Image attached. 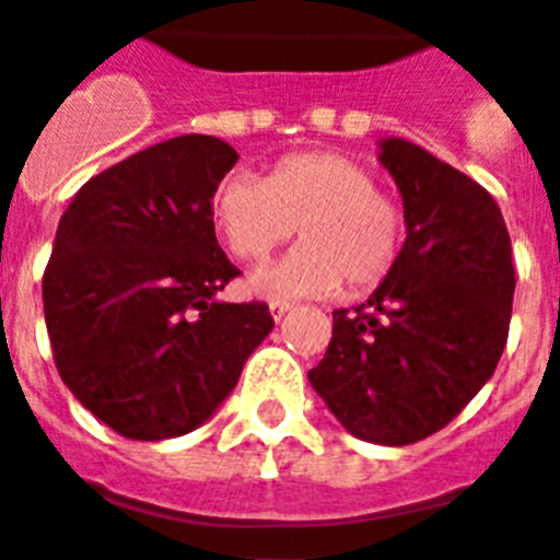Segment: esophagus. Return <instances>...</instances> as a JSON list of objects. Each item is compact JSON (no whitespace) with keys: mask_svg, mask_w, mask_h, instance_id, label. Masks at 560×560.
Masks as SVG:
<instances>
[{"mask_svg":"<svg viewBox=\"0 0 560 560\" xmlns=\"http://www.w3.org/2000/svg\"><path fill=\"white\" fill-rule=\"evenodd\" d=\"M270 314H272V319L279 323L281 316L290 314V302H270Z\"/></svg>","mask_w":560,"mask_h":560,"instance_id":"obj_1","label":"esophagus"}]
</instances>
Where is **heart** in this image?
<instances>
[{
	"mask_svg": "<svg viewBox=\"0 0 560 560\" xmlns=\"http://www.w3.org/2000/svg\"><path fill=\"white\" fill-rule=\"evenodd\" d=\"M220 237L237 258L261 261L299 226L302 244L249 276L264 299L328 296L342 279L351 293L377 288L400 258L407 218L398 197L346 153H290L267 179L232 171L211 197Z\"/></svg>",
	"mask_w": 560,
	"mask_h": 560,
	"instance_id": "1",
	"label": "heart"
}]
</instances>
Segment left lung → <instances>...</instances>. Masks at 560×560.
Segmentation results:
<instances>
[{
	"label": "left lung",
	"mask_w": 560,
	"mask_h": 560,
	"mask_svg": "<svg viewBox=\"0 0 560 560\" xmlns=\"http://www.w3.org/2000/svg\"><path fill=\"white\" fill-rule=\"evenodd\" d=\"M377 148L407 241L366 305L334 311L307 381L351 435L404 447L451 424L494 374L512 319V237L494 197L462 171L407 139Z\"/></svg>",
	"instance_id": "left-lung-1"
}]
</instances>
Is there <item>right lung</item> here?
Instances as JSON below:
<instances>
[{"mask_svg":"<svg viewBox=\"0 0 560 560\" xmlns=\"http://www.w3.org/2000/svg\"><path fill=\"white\" fill-rule=\"evenodd\" d=\"M235 162L223 139L177 136L101 171L60 218L43 276L57 372L125 439L197 430L272 331L264 302L218 299L237 267L211 197Z\"/></svg>","mask_w":560,"mask_h":560,"instance_id":"add662e5","label":"right lung"}]
</instances>
